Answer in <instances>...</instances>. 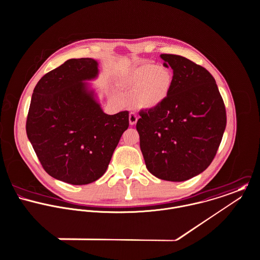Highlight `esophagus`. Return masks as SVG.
Instances as JSON below:
<instances>
[{
    "mask_svg": "<svg viewBox=\"0 0 260 260\" xmlns=\"http://www.w3.org/2000/svg\"><path fill=\"white\" fill-rule=\"evenodd\" d=\"M128 120H129L131 125H135L138 122V116L134 112H131L129 116H128Z\"/></svg>",
    "mask_w": 260,
    "mask_h": 260,
    "instance_id": "obj_1",
    "label": "esophagus"
}]
</instances>
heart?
<instances>
[{
    "label": "heart",
    "instance_id": "heart-1",
    "mask_svg": "<svg viewBox=\"0 0 260 260\" xmlns=\"http://www.w3.org/2000/svg\"><path fill=\"white\" fill-rule=\"evenodd\" d=\"M174 84L173 71L165 66L142 63L128 71L120 80V86L134 93V102L140 109L152 111L168 101Z\"/></svg>",
    "mask_w": 260,
    "mask_h": 260
}]
</instances>
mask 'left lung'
Listing matches in <instances>:
<instances>
[{
    "mask_svg": "<svg viewBox=\"0 0 260 260\" xmlns=\"http://www.w3.org/2000/svg\"><path fill=\"white\" fill-rule=\"evenodd\" d=\"M173 69L166 104L141 111L137 122L146 167L155 177L183 182L205 171L226 127V111L216 81L204 67L173 54H160Z\"/></svg>",
    "mask_w": 260,
    "mask_h": 260,
    "instance_id": "left-lung-1",
    "label": "left lung"
}]
</instances>
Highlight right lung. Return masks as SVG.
I'll list each match as a JSON object with an SVG mask.
<instances>
[{"label": "right lung", "mask_w": 260, "mask_h": 260, "mask_svg": "<svg viewBox=\"0 0 260 260\" xmlns=\"http://www.w3.org/2000/svg\"><path fill=\"white\" fill-rule=\"evenodd\" d=\"M99 73L95 59H69L38 81L31 99L27 137L44 170L71 185L99 180L128 127V111L103 110L88 83Z\"/></svg>", "instance_id": "1"}]
</instances>
